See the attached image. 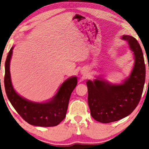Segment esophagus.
<instances>
[{"instance_id": "obj_1", "label": "esophagus", "mask_w": 149, "mask_h": 149, "mask_svg": "<svg viewBox=\"0 0 149 149\" xmlns=\"http://www.w3.org/2000/svg\"><path fill=\"white\" fill-rule=\"evenodd\" d=\"M83 74H84V75H86V73H83Z\"/></svg>"}]
</instances>
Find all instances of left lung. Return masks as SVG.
<instances>
[{
	"instance_id": "obj_1",
	"label": "left lung",
	"mask_w": 149,
	"mask_h": 149,
	"mask_svg": "<svg viewBox=\"0 0 149 149\" xmlns=\"http://www.w3.org/2000/svg\"><path fill=\"white\" fill-rule=\"evenodd\" d=\"M133 53L135 64L132 73L122 84H111L98 79L88 80V104L91 116L101 123L118 121L129 116L137 107L145 81V64L138 41L130 35H123Z\"/></svg>"
}]
</instances>
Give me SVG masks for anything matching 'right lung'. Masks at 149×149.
<instances>
[{
	"instance_id": "right-lung-1",
	"label": "right lung",
	"mask_w": 149,
	"mask_h": 149,
	"mask_svg": "<svg viewBox=\"0 0 149 149\" xmlns=\"http://www.w3.org/2000/svg\"><path fill=\"white\" fill-rule=\"evenodd\" d=\"M12 47L5 62L4 87L8 99L16 112L28 123L40 127H52L58 125L64 119L70 96L77 84V77L68 78L61 85L58 91L49 101L34 102L22 97L12 86L10 62Z\"/></svg>"
}]
</instances>
